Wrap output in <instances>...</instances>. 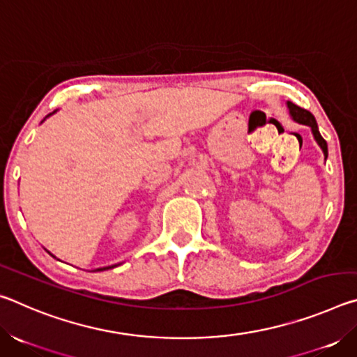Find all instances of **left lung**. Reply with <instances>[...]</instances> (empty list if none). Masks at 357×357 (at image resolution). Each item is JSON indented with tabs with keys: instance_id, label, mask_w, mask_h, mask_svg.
Listing matches in <instances>:
<instances>
[{
	"instance_id": "obj_1",
	"label": "left lung",
	"mask_w": 357,
	"mask_h": 357,
	"mask_svg": "<svg viewBox=\"0 0 357 357\" xmlns=\"http://www.w3.org/2000/svg\"><path fill=\"white\" fill-rule=\"evenodd\" d=\"M288 108H289V114H291V118L296 121V123L309 126V128L312 129L313 137H315L317 143L319 144V146H321L324 155L328 157V143H326V140L321 137V134H319L315 116H313V114L309 110H305V108H301V107H298L289 100H288Z\"/></svg>"
}]
</instances>
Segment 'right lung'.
<instances>
[{
  "label": "right lung",
  "instance_id": "right-lung-1",
  "mask_svg": "<svg viewBox=\"0 0 357 357\" xmlns=\"http://www.w3.org/2000/svg\"><path fill=\"white\" fill-rule=\"evenodd\" d=\"M108 268H113V266H108ZM108 268H102V269H98V271H104V269H108Z\"/></svg>",
  "mask_w": 357,
  "mask_h": 357
}]
</instances>
